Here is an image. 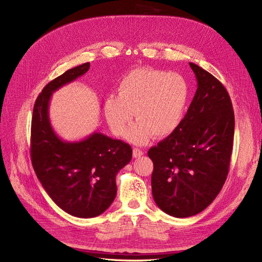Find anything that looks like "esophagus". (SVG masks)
Masks as SVG:
<instances>
[{"label": "esophagus", "mask_w": 262, "mask_h": 262, "mask_svg": "<svg viewBox=\"0 0 262 262\" xmlns=\"http://www.w3.org/2000/svg\"><path fill=\"white\" fill-rule=\"evenodd\" d=\"M143 154H144V153L142 152L141 149H139V148H134V150H133V156H134L135 158H139V157H141Z\"/></svg>", "instance_id": "1"}]
</instances>
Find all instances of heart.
Returning <instances> with one entry per match:
<instances>
[{"mask_svg": "<svg viewBox=\"0 0 262 262\" xmlns=\"http://www.w3.org/2000/svg\"><path fill=\"white\" fill-rule=\"evenodd\" d=\"M190 99L186 78L174 72L140 68L127 73L110 94L103 110L108 125L118 136H125L134 119L138 120L127 134L134 144H145L155 135L164 138L183 123Z\"/></svg>", "mask_w": 262, "mask_h": 262, "instance_id": "1", "label": "heart"}]
</instances>
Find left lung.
<instances>
[{"label":"left lung","instance_id":"obj_1","mask_svg":"<svg viewBox=\"0 0 262 262\" xmlns=\"http://www.w3.org/2000/svg\"><path fill=\"white\" fill-rule=\"evenodd\" d=\"M198 89L178 129L148 149L152 192L169 215L203 211L221 191L229 169L235 115L229 94L212 74L189 62Z\"/></svg>","mask_w":262,"mask_h":262}]
</instances>
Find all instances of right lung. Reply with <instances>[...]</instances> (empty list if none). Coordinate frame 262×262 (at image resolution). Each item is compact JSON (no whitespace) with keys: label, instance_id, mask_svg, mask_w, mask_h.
Masks as SVG:
<instances>
[{"label":"right lung","instance_id":"obj_1","mask_svg":"<svg viewBox=\"0 0 262 262\" xmlns=\"http://www.w3.org/2000/svg\"><path fill=\"white\" fill-rule=\"evenodd\" d=\"M89 68V62L82 63L49 82L35 102L31 130V157L38 180L59 208L77 217L98 216L112 205L116 175L133 154L129 144L102 133L69 142L54 132L49 117L52 94Z\"/></svg>","mask_w":262,"mask_h":262}]
</instances>
